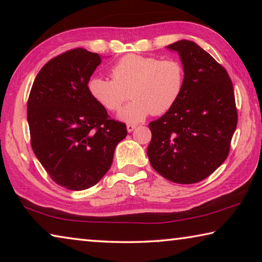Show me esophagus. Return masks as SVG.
Here are the masks:
<instances>
[{
  "mask_svg": "<svg viewBox=\"0 0 262 262\" xmlns=\"http://www.w3.org/2000/svg\"><path fill=\"white\" fill-rule=\"evenodd\" d=\"M136 128V125H134V123H128L127 125V132L128 133H132L133 130H134Z\"/></svg>",
  "mask_w": 262,
  "mask_h": 262,
  "instance_id": "1",
  "label": "esophagus"
}]
</instances>
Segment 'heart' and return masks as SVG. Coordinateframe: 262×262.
Instances as JSON below:
<instances>
[{
	"label": "heart",
	"mask_w": 262,
	"mask_h": 262,
	"mask_svg": "<svg viewBox=\"0 0 262 262\" xmlns=\"http://www.w3.org/2000/svg\"><path fill=\"white\" fill-rule=\"evenodd\" d=\"M111 74L112 79L91 76L88 92L101 107L115 112L129 92L133 101L119 113V119L128 123L142 122L151 113H166L179 100L185 85L184 67L173 59L128 54L113 66Z\"/></svg>",
	"instance_id": "1"
}]
</instances>
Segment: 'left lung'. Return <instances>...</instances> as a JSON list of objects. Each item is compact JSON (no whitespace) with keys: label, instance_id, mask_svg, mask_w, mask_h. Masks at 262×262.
Returning <instances> with one entry per match:
<instances>
[{"label":"left lung","instance_id":"left-lung-1","mask_svg":"<svg viewBox=\"0 0 262 262\" xmlns=\"http://www.w3.org/2000/svg\"><path fill=\"white\" fill-rule=\"evenodd\" d=\"M166 48L180 56L185 85L173 107L149 123L147 154L164 178L195 184L228 157L238 119L233 86L227 70L198 43L179 40Z\"/></svg>","mask_w":262,"mask_h":262}]
</instances>
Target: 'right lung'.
I'll use <instances>...</instances> for the list:
<instances>
[{"label": "right lung", "mask_w": 262, "mask_h": 262, "mask_svg": "<svg viewBox=\"0 0 262 262\" xmlns=\"http://www.w3.org/2000/svg\"><path fill=\"white\" fill-rule=\"evenodd\" d=\"M100 62L83 48L54 57L38 73L28 100L33 152L53 181L70 190L98 183L127 136L125 123L110 119L88 92Z\"/></svg>", "instance_id": "1"}]
</instances>
